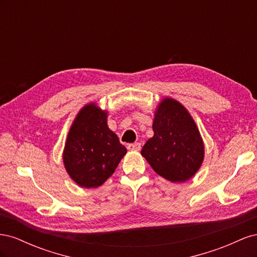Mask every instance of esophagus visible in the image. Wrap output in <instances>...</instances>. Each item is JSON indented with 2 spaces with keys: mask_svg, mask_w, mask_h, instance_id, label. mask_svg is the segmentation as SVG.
I'll return each mask as SVG.
<instances>
[{
  "mask_svg": "<svg viewBox=\"0 0 257 257\" xmlns=\"http://www.w3.org/2000/svg\"><path fill=\"white\" fill-rule=\"evenodd\" d=\"M142 148V144L141 143H134V144H130L127 145V149L131 151H139Z\"/></svg>",
  "mask_w": 257,
  "mask_h": 257,
  "instance_id": "1",
  "label": "esophagus"
}]
</instances>
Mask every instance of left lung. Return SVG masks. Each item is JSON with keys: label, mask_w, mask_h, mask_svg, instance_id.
Wrapping results in <instances>:
<instances>
[{"label": "left lung", "mask_w": 257, "mask_h": 257, "mask_svg": "<svg viewBox=\"0 0 257 257\" xmlns=\"http://www.w3.org/2000/svg\"><path fill=\"white\" fill-rule=\"evenodd\" d=\"M152 127L154 136L143 147V157L167 180H189L204 160L203 141L190 113L177 100L166 98L155 112Z\"/></svg>", "instance_id": "obj_1"}]
</instances>
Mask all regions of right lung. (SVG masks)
Segmentation results:
<instances>
[{
    "label": "right lung",
    "instance_id": "obj_1",
    "mask_svg": "<svg viewBox=\"0 0 257 257\" xmlns=\"http://www.w3.org/2000/svg\"><path fill=\"white\" fill-rule=\"evenodd\" d=\"M106 120V112L91 104L82 108L69 130L64 165L73 180L83 188L102 185L126 153Z\"/></svg>",
    "mask_w": 257,
    "mask_h": 257
}]
</instances>
